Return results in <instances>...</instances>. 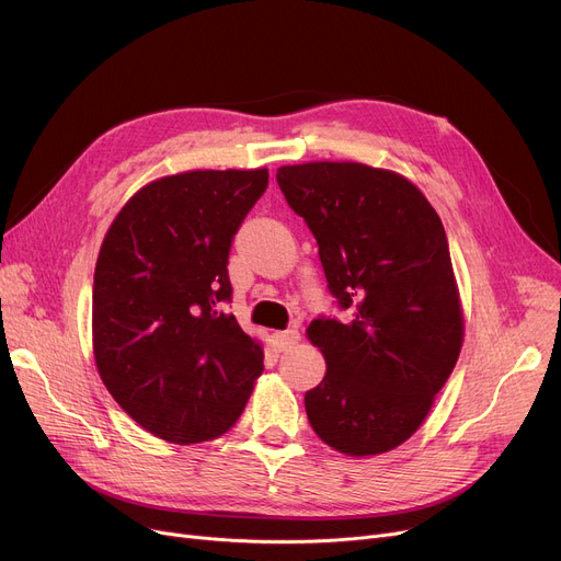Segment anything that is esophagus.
Instances as JSON below:
<instances>
[{
  "mask_svg": "<svg viewBox=\"0 0 561 561\" xmlns=\"http://www.w3.org/2000/svg\"><path fill=\"white\" fill-rule=\"evenodd\" d=\"M298 339H300L298 330H286V332H275V334H273V341H275L277 350H288V347H293V345L298 343Z\"/></svg>",
  "mask_w": 561,
  "mask_h": 561,
  "instance_id": "34e87169",
  "label": "esophagus"
}]
</instances>
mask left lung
<instances>
[{
  "label": "left lung",
  "instance_id": "left-lung-1",
  "mask_svg": "<svg viewBox=\"0 0 561 561\" xmlns=\"http://www.w3.org/2000/svg\"><path fill=\"white\" fill-rule=\"evenodd\" d=\"M277 184L313 233L336 307L352 311L307 330L328 364L305 393L307 419L350 457L393 450L421 427L461 350L446 229L389 170L318 161L279 168Z\"/></svg>",
  "mask_w": 561,
  "mask_h": 561
}]
</instances>
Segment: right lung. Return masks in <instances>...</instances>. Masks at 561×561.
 <instances>
[{"label": "right lung", "instance_id": "right-lung-1", "mask_svg": "<svg viewBox=\"0 0 561 561\" xmlns=\"http://www.w3.org/2000/svg\"><path fill=\"white\" fill-rule=\"evenodd\" d=\"M268 170H193L140 188L102 243L93 350L104 387L170 444L225 434L248 404L263 350L231 313L229 250Z\"/></svg>", "mask_w": 561, "mask_h": 561}]
</instances>
